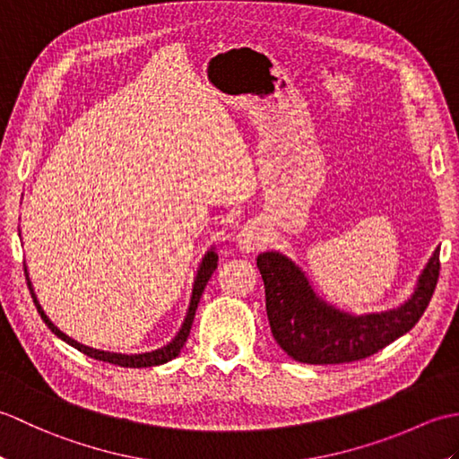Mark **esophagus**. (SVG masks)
<instances>
[{
    "mask_svg": "<svg viewBox=\"0 0 459 459\" xmlns=\"http://www.w3.org/2000/svg\"><path fill=\"white\" fill-rule=\"evenodd\" d=\"M237 242L242 252H258L260 248H264L268 245L264 230H262L256 222H247L245 227L238 230Z\"/></svg>",
    "mask_w": 459,
    "mask_h": 459,
    "instance_id": "esophagus-1",
    "label": "esophagus"
}]
</instances>
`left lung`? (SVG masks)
Listing matches in <instances>:
<instances>
[{"mask_svg":"<svg viewBox=\"0 0 459 459\" xmlns=\"http://www.w3.org/2000/svg\"><path fill=\"white\" fill-rule=\"evenodd\" d=\"M256 266L264 280L266 314L276 343L299 363L339 365L378 353L418 324L440 278V250L404 306L360 317L319 301L301 270L278 252L260 255Z\"/></svg>","mask_w":459,"mask_h":459,"instance_id":"left-lung-1","label":"left lung"}]
</instances>
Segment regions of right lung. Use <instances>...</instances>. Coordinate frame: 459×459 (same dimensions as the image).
<instances>
[{"label": "right lung", "instance_id": "right-lung-1", "mask_svg": "<svg viewBox=\"0 0 459 459\" xmlns=\"http://www.w3.org/2000/svg\"><path fill=\"white\" fill-rule=\"evenodd\" d=\"M217 260H219V256L214 255L212 250L209 252L207 256L203 258V264H201V268H199V272H197V278H195V286H193V296H191V306H189V311H187V317H185V321H183V325H181V329H179L178 337H175V339L171 341V343H169V345H165L163 349L152 351V353H143V355L106 353V351H99V349H91V347H86V345H81L79 341H74V339H71L68 335H65L63 331H61V329H56V325H53V324H51V319H48V317L45 316L43 307L39 306V301H37V298H35V294H33V288H31V281H29V276H25V278H27V286H29V290H31V298H33V301H35L37 311H39V314H41V319L45 321L47 327L51 329L56 337H61L63 341H66L68 345H73L74 349H79L81 353L89 355L91 359L104 360V363H112V365H118V367L142 368V367L163 365V363H168V360H171V359H175V357L179 355V351L183 349L185 341H187V337H189V331H191V325H193V317H195V311H197L199 299H201V296H203V290H204V286H207V281H209V278L212 276V272L217 270ZM25 272H27V270H25Z\"/></svg>", "mask_w": 459, "mask_h": 459}]
</instances>
